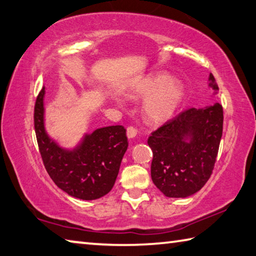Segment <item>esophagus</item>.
<instances>
[{"mask_svg": "<svg viewBox=\"0 0 256 256\" xmlns=\"http://www.w3.org/2000/svg\"><path fill=\"white\" fill-rule=\"evenodd\" d=\"M136 135H137V129L135 127H132V126H129V127H127L128 138H134Z\"/></svg>", "mask_w": 256, "mask_h": 256, "instance_id": "1", "label": "esophagus"}]
</instances>
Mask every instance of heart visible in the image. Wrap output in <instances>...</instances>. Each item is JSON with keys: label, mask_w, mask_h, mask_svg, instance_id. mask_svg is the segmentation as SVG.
Segmentation results:
<instances>
[{"label": "heart", "mask_w": 256, "mask_h": 256, "mask_svg": "<svg viewBox=\"0 0 256 256\" xmlns=\"http://www.w3.org/2000/svg\"><path fill=\"white\" fill-rule=\"evenodd\" d=\"M136 98H148L144 106L146 119L154 124L164 122L174 114L184 96L178 80L166 73H156L140 80L132 88Z\"/></svg>", "instance_id": "heart-1"}]
</instances>
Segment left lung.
Instances as JSON below:
<instances>
[{
	"instance_id": "obj_1",
	"label": "left lung",
	"mask_w": 256,
	"mask_h": 256,
	"mask_svg": "<svg viewBox=\"0 0 256 256\" xmlns=\"http://www.w3.org/2000/svg\"><path fill=\"white\" fill-rule=\"evenodd\" d=\"M209 85L218 90L214 75ZM224 110L214 103L191 108L152 132L150 174L156 188L168 198L194 194L209 180L222 136Z\"/></svg>"
}]
</instances>
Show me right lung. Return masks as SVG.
Listing matches in <instances>:
<instances>
[{
	"mask_svg": "<svg viewBox=\"0 0 256 256\" xmlns=\"http://www.w3.org/2000/svg\"><path fill=\"white\" fill-rule=\"evenodd\" d=\"M44 88L34 104V122L40 155L55 184L74 198L96 200L114 186L128 140L122 126H109L84 137L73 150L60 148L44 126Z\"/></svg>",
	"mask_w": 256,
	"mask_h": 256,
	"instance_id": "right-lung-1",
	"label": "right lung"
}]
</instances>
